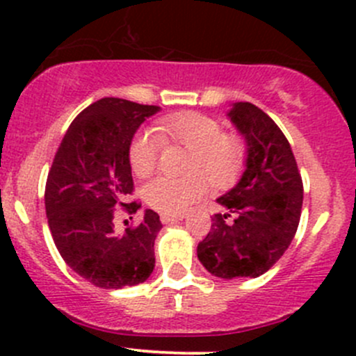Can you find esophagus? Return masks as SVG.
Returning <instances> with one entry per match:
<instances>
[{
	"label": "esophagus",
	"instance_id": "34e87169",
	"mask_svg": "<svg viewBox=\"0 0 356 356\" xmlns=\"http://www.w3.org/2000/svg\"><path fill=\"white\" fill-rule=\"evenodd\" d=\"M184 218V215H161L160 220L163 222V224H172V222H177V220H182Z\"/></svg>",
	"mask_w": 356,
	"mask_h": 356
}]
</instances>
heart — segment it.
Returning <instances> with one entry per match:
<instances>
[{"instance_id":"b5f03b06","label":"heart","mask_w":356,"mask_h":356,"mask_svg":"<svg viewBox=\"0 0 356 356\" xmlns=\"http://www.w3.org/2000/svg\"><path fill=\"white\" fill-rule=\"evenodd\" d=\"M158 132L168 143L191 149L188 177H156L143 188V198L153 210L165 215H179L201 198L208 181L217 188L232 184L241 174L246 160L245 141L238 136L224 134L215 118L198 111H182L158 120ZM160 143L155 134L141 131L129 146V165L138 177H146L156 167Z\"/></svg>"}]
</instances>
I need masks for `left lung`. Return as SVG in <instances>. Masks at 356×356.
Masks as SVG:
<instances>
[{"label": "left lung", "mask_w": 356, "mask_h": 356, "mask_svg": "<svg viewBox=\"0 0 356 356\" xmlns=\"http://www.w3.org/2000/svg\"><path fill=\"white\" fill-rule=\"evenodd\" d=\"M227 117L245 138L246 168L238 184L217 200L225 213L213 215L198 258L215 277H258L296 234L303 182L288 139L265 111L238 102Z\"/></svg>", "instance_id": "obj_1"}]
</instances>
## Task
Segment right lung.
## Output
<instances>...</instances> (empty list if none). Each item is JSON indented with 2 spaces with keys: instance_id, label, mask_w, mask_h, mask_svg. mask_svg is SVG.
I'll return each instance as SVG.
<instances>
[{
  "instance_id": "add662e5",
  "label": "right lung",
  "mask_w": 356,
  "mask_h": 356,
  "mask_svg": "<svg viewBox=\"0 0 356 356\" xmlns=\"http://www.w3.org/2000/svg\"><path fill=\"white\" fill-rule=\"evenodd\" d=\"M160 106L103 98L82 110L63 136L46 181L49 231L65 264L103 289L145 282L155 268L156 211L146 210L138 227L117 234L115 210L134 191L129 146L139 125Z\"/></svg>"
}]
</instances>
